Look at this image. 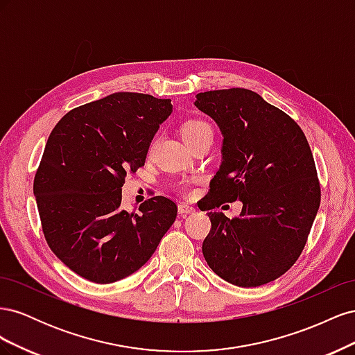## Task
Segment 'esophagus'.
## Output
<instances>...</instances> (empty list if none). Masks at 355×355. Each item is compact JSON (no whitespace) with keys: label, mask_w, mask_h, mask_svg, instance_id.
Returning <instances> with one entry per match:
<instances>
[{"label":"esophagus","mask_w":355,"mask_h":355,"mask_svg":"<svg viewBox=\"0 0 355 355\" xmlns=\"http://www.w3.org/2000/svg\"><path fill=\"white\" fill-rule=\"evenodd\" d=\"M178 211H179V214L180 216H185V214H189V213H194L196 211V209L192 207V206H189V204H185V202H180L179 206H178Z\"/></svg>","instance_id":"1"}]
</instances>
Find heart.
<instances>
[{
	"instance_id": "heart-1",
	"label": "heart",
	"mask_w": 355,
	"mask_h": 355,
	"mask_svg": "<svg viewBox=\"0 0 355 355\" xmlns=\"http://www.w3.org/2000/svg\"><path fill=\"white\" fill-rule=\"evenodd\" d=\"M209 132H211L210 125L206 121L198 120V118H192V120H188L182 124V136H184L187 144L189 141H192V139H196V137H198L204 133H209ZM153 145H154V142H153Z\"/></svg>"
}]
</instances>
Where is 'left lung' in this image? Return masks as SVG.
<instances>
[{
  "mask_svg": "<svg viewBox=\"0 0 355 355\" xmlns=\"http://www.w3.org/2000/svg\"><path fill=\"white\" fill-rule=\"evenodd\" d=\"M194 105L218 124L222 161L201 210L240 200V216L210 211L204 259L225 282L257 287L290 270L320 207L313 153L287 114L247 89L198 93Z\"/></svg>",
  "mask_w": 355,
  "mask_h": 355,
  "instance_id": "1",
  "label": "left lung"
}]
</instances>
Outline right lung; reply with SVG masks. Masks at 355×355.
<instances>
[{
    "label": "right lung",
    "instance_id": "right-lung-1",
    "mask_svg": "<svg viewBox=\"0 0 355 355\" xmlns=\"http://www.w3.org/2000/svg\"><path fill=\"white\" fill-rule=\"evenodd\" d=\"M170 99L112 93L68 112L53 128L34 179L47 244L71 271L110 284L136 272L173 225L178 207L153 197L121 209L128 171L145 164Z\"/></svg>",
    "mask_w": 355,
    "mask_h": 355
}]
</instances>
